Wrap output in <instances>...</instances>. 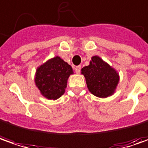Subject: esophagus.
Instances as JSON below:
<instances>
[{
    "instance_id": "34e87169",
    "label": "esophagus",
    "mask_w": 148,
    "mask_h": 148,
    "mask_svg": "<svg viewBox=\"0 0 148 148\" xmlns=\"http://www.w3.org/2000/svg\"><path fill=\"white\" fill-rule=\"evenodd\" d=\"M74 70H75V72H76L77 74H79V73H80V71H81V65H78V66H75V68H74Z\"/></svg>"
}]
</instances>
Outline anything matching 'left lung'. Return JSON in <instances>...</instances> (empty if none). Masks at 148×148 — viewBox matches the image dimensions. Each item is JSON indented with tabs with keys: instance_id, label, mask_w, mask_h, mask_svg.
<instances>
[{
	"instance_id": "left-lung-1",
	"label": "left lung",
	"mask_w": 148,
	"mask_h": 148,
	"mask_svg": "<svg viewBox=\"0 0 148 148\" xmlns=\"http://www.w3.org/2000/svg\"><path fill=\"white\" fill-rule=\"evenodd\" d=\"M88 88L99 97H107L112 95L119 82V75L115 69L98 56H93L90 64L82 69Z\"/></svg>"
}]
</instances>
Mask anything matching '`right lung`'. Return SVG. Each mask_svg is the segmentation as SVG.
<instances>
[{"instance_id":"1","label":"right lung","mask_w":148,"mask_h":148,"mask_svg":"<svg viewBox=\"0 0 148 148\" xmlns=\"http://www.w3.org/2000/svg\"><path fill=\"white\" fill-rule=\"evenodd\" d=\"M72 67L56 56L37 69L35 83L41 93L48 99L56 100L64 94Z\"/></svg>"}]
</instances>
